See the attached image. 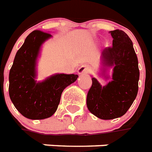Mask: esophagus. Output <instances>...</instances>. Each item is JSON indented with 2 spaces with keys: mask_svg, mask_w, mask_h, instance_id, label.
Returning a JSON list of instances; mask_svg holds the SVG:
<instances>
[{
  "mask_svg": "<svg viewBox=\"0 0 152 152\" xmlns=\"http://www.w3.org/2000/svg\"><path fill=\"white\" fill-rule=\"evenodd\" d=\"M91 71V67L88 65H83L78 69V74H88Z\"/></svg>",
  "mask_w": 152,
  "mask_h": 152,
  "instance_id": "obj_1",
  "label": "esophagus"
}]
</instances>
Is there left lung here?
<instances>
[{
    "label": "left lung",
    "mask_w": 152,
    "mask_h": 152,
    "mask_svg": "<svg viewBox=\"0 0 152 152\" xmlns=\"http://www.w3.org/2000/svg\"><path fill=\"white\" fill-rule=\"evenodd\" d=\"M112 46L102 52L106 65L114 66L112 81L102 86L92 77L86 98L89 110L101 119H113L125 115L139 90L140 69L131 38L123 30L110 31Z\"/></svg>",
    "instance_id": "8db88e82"
}]
</instances>
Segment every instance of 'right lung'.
<instances>
[{
	"label": "right lung",
	"mask_w": 152,
	"mask_h": 152,
	"mask_svg": "<svg viewBox=\"0 0 152 152\" xmlns=\"http://www.w3.org/2000/svg\"><path fill=\"white\" fill-rule=\"evenodd\" d=\"M51 34L34 30L18 50L10 71L9 93L16 109L29 119L50 118L58 109L61 93L77 80V75H53L36 83L35 65L40 46Z\"/></svg>",
	"instance_id": "add662e5"
}]
</instances>
